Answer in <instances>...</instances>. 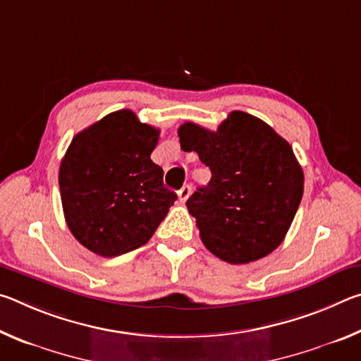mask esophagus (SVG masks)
Listing matches in <instances>:
<instances>
[{
	"label": "esophagus",
	"instance_id": "1",
	"mask_svg": "<svg viewBox=\"0 0 361 361\" xmlns=\"http://www.w3.org/2000/svg\"><path fill=\"white\" fill-rule=\"evenodd\" d=\"M189 195H191V185H185L178 191V200L181 204H185Z\"/></svg>",
	"mask_w": 361,
	"mask_h": 361
}]
</instances>
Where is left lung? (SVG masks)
Segmentation results:
<instances>
[{"label":"left lung","mask_w":361,"mask_h":361,"mask_svg":"<svg viewBox=\"0 0 361 361\" xmlns=\"http://www.w3.org/2000/svg\"><path fill=\"white\" fill-rule=\"evenodd\" d=\"M183 151L210 169L209 185L188 199L200 239L229 264H247L283 242L301 204L304 173L290 143L255 116L232 111L215 132L178 129Z\"/></svg>","instance_id":"left-lung-1"}]
</instances>
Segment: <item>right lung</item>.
Here are the masks:
<instances>
[{"mask_svg":"<svg viewBox=\"0 0 361 361\" xmlns=\"http://www.w3.org/2000/svg\"><path fill=\"white\" fill-rule=\"evenodd\" d=\"M159 129L119 109L71 140L59 170L65 221L75 239L113 258L145 245L176 194L151 161Z\"/></svg>","mask_w":361,"mask_h":361,"instance_id":"add662e5","label":"right lung"}]
</instances>
